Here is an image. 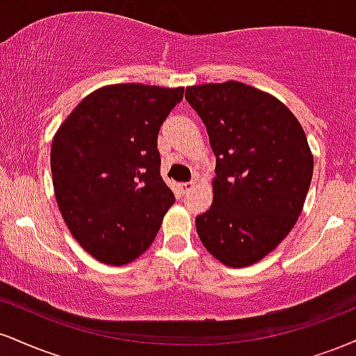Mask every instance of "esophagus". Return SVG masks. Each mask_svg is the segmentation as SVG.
<instances>
[{"instance_id": "obj_1", "label": "esophagus", "mask_w": 356, "mask_h": 356, "mask_svg": "<svg viewBox=\"0 0 356 356\" xmlns=\"http://www.w3.org/2000/svg\"><path fill=\"white\" fill-rule=\"evenodd\" d=\"M192 187H194V182H192V181H191V182H182V184H181V191H182V192H189V191L192 189Z\"/></svg>"}]
</instances>
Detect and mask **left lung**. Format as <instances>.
Listing matches in <instances>:
<instances>
[{
	"label": "left lung",
	"mask_w": 356,
	"mask_h": 356,
	"mask_svg": "<svg viewBox=\"0 0 356 356\" xmlns=\"http://www.w3.org/2000/svg\"><path fill=\"white\" fill-rule=\"evenodd\" d=\"M216 155L214 199L195 218L204 248L229 268H246L283 241L303 211L313 154L283 102L241 81L187 87Z\"/></svg>",
	"instance_id": "left-lung-1"
}]
</instances>
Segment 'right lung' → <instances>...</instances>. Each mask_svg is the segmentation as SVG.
Listing matches in <instances>:
<instances>
[{"mask_svg": "<svg viewBox=\"0 0 356 356\" xmlns=\"http://www.w3.org/2000/svg\"><path fill=\"white\" fill-rule=\"evenodd\" d=\"M184 87H102L73 108L51 142V175L73 238L122 266L149 249L174 192L161 177L157 137Z\"/></svg>", "mask_w": 356, "mask_h": 356, "instance_id": "1", "label": "right lung"}]
</instances>
